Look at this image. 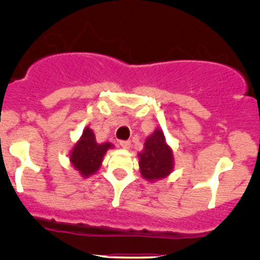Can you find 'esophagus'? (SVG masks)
I'll list each match as a JSON object with an SVG mask.
<instances>
[{"label":"esophagus","instance_id":"34e87169","mask_svg":"<svg viewBox=\"0 0 260 260\" xmlns=\"http://www.w3.org/2000/svg\"><path fill=\"white\" fill-rule=\"evenodd\" d=\"M119 145H120V147H122V148L128 149L131 147V142H129V141H120Z\"/></svg>","mask_w":260,"mask_h":260}]
</instances>
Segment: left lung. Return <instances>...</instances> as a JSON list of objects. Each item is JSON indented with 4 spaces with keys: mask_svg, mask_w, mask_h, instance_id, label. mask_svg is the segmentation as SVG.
<instances>
[{
    "mask_svg": "<svg viewBox=\"0 0 260 260\" xmlns=\"http://www.w3.org/2000/svg\"><path fill=\"white\" fill-rule=\"evenodd\" d=\"M140 172L149 182L165 179L174 170V153L166 143L164 132L159 128L147 137L143 151L138 153Z\"/></svg>",
    "mask_w": 260,
    "mask_h": 260,
    "instance_id": "left-lung-1",
    "label": "left lung"
}]
</instances>
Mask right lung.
<instances>
[{
  "mask_svg": "<svg viewBox=\"0 0 260 260\" xmlns=\"http://www.w3.org/2000/svg\"><path fill=\"white\" fill-rule=\"evenodd\" d=\"M109 148H113L112 143H98L93 131L86 127L83 131L80 140L70 151V162L81 176L89 177L98 171L103 162L104 154Z\"/></svg>",
  "mask_w": 260,
  "mask_h": 260,
  "instance_id": "right-lung-1",
  "label": "right lung"
}]
</instances>
